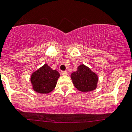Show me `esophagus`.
<instances>
[{"instance_id": "1", "label": "esophagus", "mask_w": 132, "mask_h": 132, "mask_svg": "<svg viewBox=\"0 0 132 132\" xmlns=\"http://www.w3.org/2000/svg\"><path fill=\"white\" fill-rule=\"evenodd\" d=\"M61 74L63 75V76H67L68 73H67V71H62L61 72Z\"/></svg>"}]
</instances>
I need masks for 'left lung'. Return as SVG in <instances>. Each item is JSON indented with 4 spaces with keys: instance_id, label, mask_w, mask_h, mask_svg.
Listing matches in <instances>:
<instances>
[{
    "instance_id": "1",
    "label": "left lung",
    "mask_w": 132,
    "mask_h": 132,
    "mask_svg": "<svg viewBox=\"0 0 132 132\" xmlns=\"http://www.w3.org/2000/svg\"><path fill=\"white\" fill-rule=\"evenodd\" d=\"M71 78L74 86L83 92L95 90L98 81L97 75L84 64L78 66L77 71L71 74Z\"/></svg>"
}]
</instances>
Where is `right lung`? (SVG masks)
<instances>
[{"label":"right lung","instance_id":"obj_1","mask_svg":"<svg viewBox=\"0 0 132 132\" xmlns=\"http://www.w3.org/2000/svg\"><path fill=\"white\" fill-rule=\"evenodd\" d=\"M60 74L53 70L47 64L31 74L30 81L35 92L40 94H48L53 91L56 86Z\"/></svg>","mask_w":132,"mask_h":132}]
</instances>
